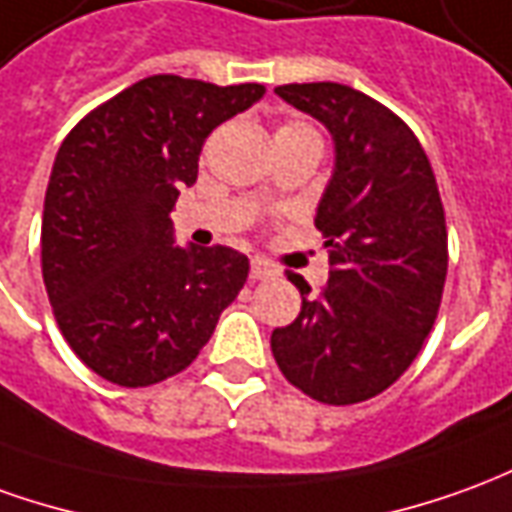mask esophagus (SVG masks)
I'll list each match as a JSON object with an SVG mask.
<instances>
[{
	"instance_id": "34e87169",
	"label": "esophagus",
	"mask_w": 512,
	"mask_h": 512,
	"mask_svg": "<svg viewBox=\"0 0 512 512\" xmlns=\"http://www.w3.org/2000/svg\"><path fill=\"white\" fill-rule=\"evenodd\" d=\"M274 274H277V271L268 266L266 260H260V257H255V260H252V268H249V277H252V280H255V282L257 280H271Z\"/></svg>"
}]
</instances>
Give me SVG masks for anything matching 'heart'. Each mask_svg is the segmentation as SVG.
I'll return each instance as SVG.
<instances>
[{
	"label": "heart",
	"mask_w": 512,
	"mask_h": 512,
	"mask_svg": "<svg viewBox=\"0 0 512 512\" xmlns=\"http://www.w3.org/2000/svg\"><path fill=\"white\" fill-rule=\"evenodd\" d=\"M305 130H313L310 124H302V121H288V124H282L280 130H277V135H293V132H305ZM274 135V138H277Z\"/></svg>",
	"instance_id": "b5f03b06"
}]
</instances>
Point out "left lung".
<instances>
[{
	"mask_svg": "<svg viewBox=\"0 0 512 512\" xmlns=\"http://www.w3.org/2000/svg\"><path fill=\"white\" fill-rule=\"evenodd\" d=\"M335 138V171L318 202L330 280L318 299L299 274L302 310L271 332L285 380L324 405H357L416 360L441 307L449 249L438 182L413 130L341 82L274 88Z\"/></svg>",
	"mask_w": 512,
	"mask_h": 512,
	"instance_id": "1",
	"label": "left lung"
}]
</instances>
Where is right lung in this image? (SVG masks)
I'll use <instances>...</instances> for the list:
<instances>
[{"instance_id":"right-lung-1","label":"right lung","mask_w":512,"mask_h":512,"mask_svg":"<svg viewBox=\"0 0 512 512\" xmlns=\"http://www.w3.org/2000/svg\"><path fill=\"white\" fill-rule=\"evenodd\" d=\"M263 85L155 74L94 107L66 135L49 177L41 271L63 338L121 388L180 374L249 277L230 246H174L171 210L199 152Z\"/></svg>"}]
</instances>
